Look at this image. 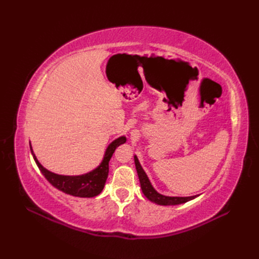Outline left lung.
<instances>
[{
	"label": "left lung",
	"mask_w": 259,
	"mask_h": 259,
	"mask_svg": "<svg viewBox=\"0 0 259 259\" xmlns=\"http://www.w3.org/2000/svg\"><path fill=\"white\" fill-rule=\"evenodd\" d=\"M134 161H135V166H136V170H137L138 178L140 182V187H142V190H143V193L145 194V197L149 201H151L155 203V204H159V205H178L199 197V194L192 195V197H167V195H163L159 193L151 185L150 180H149L144 168L142 167V165H140L136 155H134Z\"/></svg>",
	"instance_id": "8db88e82"
}]
</instances>
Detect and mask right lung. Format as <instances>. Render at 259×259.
I'll return each mask as SVG.
<instances>
[{
  "instance_id": "add662e5",
  "label": "right lung",
  "mask_w": 259,
  "mask_h": 259,
  "mask_svg": "<svg viewBox=\"0 0 259 259\" xmlns=\"http://www.w3.org/2000/svg\"><path fill=\"white\" fill-rule=\"evenodd\" d=\"M125 142H126V137L125 136H121L113 140V142L108 146L103 161H101V163L95 169H93L86 174L76 176L58 175L53 173V171H50L49 169L43 167L42 164L37 161L36 156L32 150V147H31V144L30 150L33 155V159L36 163L37 167L40 168L41 173L49 180V183L52 186L67 194L73 195V197L93 198L96 197V195H98L103 191L109 173V161H110L115 149L120 145L124 144Z\"/></svg>"
}]
</instances>
